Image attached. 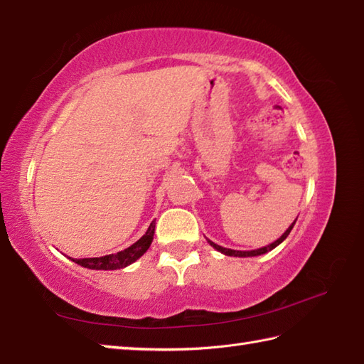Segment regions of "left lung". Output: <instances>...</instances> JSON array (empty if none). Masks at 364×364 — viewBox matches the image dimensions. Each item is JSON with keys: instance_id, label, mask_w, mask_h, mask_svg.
Masks as SVG:
<instances>
[{"instance_id": "obj_1", "label": "left lung", "mask_w": 364, "mask_h": 364, "mask_svg": "<svg viewBox=\"0 0 364 364\" xmlns=\"http://www.w3.org/2000/svg\"><path fill=\"white\" fill-rule=\"evenodd\" d=\"M295 221H296V218H295ZM295 221L294 223L289 226L287 229H286V232L279 237L278 240H275L273 243H270V245H267V247H264V248H259V250H253V251H237V250H231V248H223V247H220V245H217V243H213V242H210L209 240V243L212 245V247L217 250V251H220V253H223V255H226V256H235V257H251V256H261V255H265L267 251H272L273 248H277L278 245L283 242L286 237L291 234V231H292V228H294V225H295Z\"/></svg>"}]
</instances>
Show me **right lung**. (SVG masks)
Returning a JSON list of instances; mask_svg holds the SVG:
<instances>
[{
  "instance_id": "1",
  "label": "right lung",
  "mask_w": 364,
  "mask_h": 364,
  "mask_svg": "<svg viewBox=\"0 0 364 364\" xmlns=\"http://www.w3.org/2000/svg\"><path fill=\"white\" fill-rule=\"evenodd\" d=\"M154 232H155V220L147 228L146 234L141 237L138 242L130 245L129 248H125L116 255H107L100 257H85V259H72L73 262L85 267V269L91 270H117L124 269L130 264H133L143 256L147 250H149L151 243L154 240Z\"/></svg>"
}]
</instances>
